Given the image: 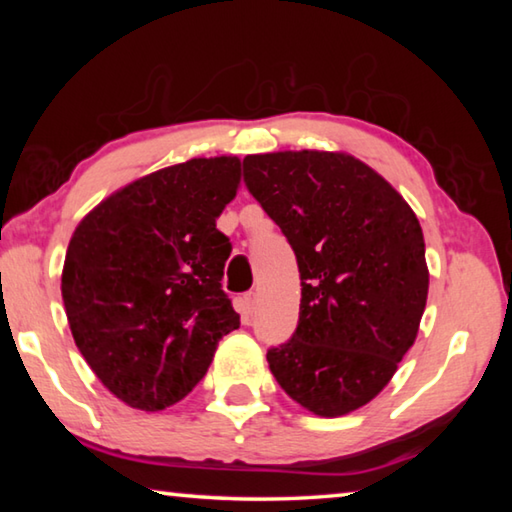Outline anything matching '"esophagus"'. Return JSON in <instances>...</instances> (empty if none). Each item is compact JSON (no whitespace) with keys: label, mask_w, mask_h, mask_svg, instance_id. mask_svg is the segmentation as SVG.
<instances>
[{"label":"esophagus","mask_w":512,"mask_h":512,"mask_svg":"<svg viewBox=\"0 0 512 512\" xmlns=\"http://www.w3.org/2000/svg\"><path fill=\"white\" fill-rule=\"evenodd\" d=\"M241 302H244V314L250 316L255 311V305H257V293L255 291L244 293V298H241Z\"/></svg>","instance_id":"obj_1"}]
</instances>
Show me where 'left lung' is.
<instances>
[{
	"label": "left lung",
	"mask_w": 512,
	"mask_h": 512,
	"mask_svg": "<svg viewBox=\"0 0 512 512\" xmlns=\"http://www.w3.org/2000/svg\"><path fill=\"white\" fill-rule=\"evenodd\" d=\"M244 183L280 225L300 271V318L266 352L277 384L323 418L368 404L418 336L429 271L418 216L345 153L246 155Z\"/></svg>",
	"instance_id": "1"
}]
</instances>
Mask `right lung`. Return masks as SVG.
Returning a JSON list of instances; mask_svg holds the SVG:
<instances>
[{"mask_svg":"<svg viewBox=\"0 0 512 512\" xmlns=\"http://www.w3.org/2000/svg\"><path fill=\"white\" fill-rule=\"evenodd\" d=\"M239 178L232 155L173 164L108 196L69 239L60 289L76 348L133 409L183 400L239 327L216 230Z\"/></svg>","mask_w":512,"mask_h":512,"instance_id":"right-lung-1","label":"right lung"}]
</instances>
